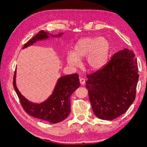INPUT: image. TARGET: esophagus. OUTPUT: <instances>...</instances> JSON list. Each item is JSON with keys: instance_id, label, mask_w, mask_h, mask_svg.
I'll use <instances>...</instances> for the list:
<instances>
[{"instance_id": "esophagus-1", "label": "esophagus", "mask_w": 147, "mask_h": 147, "mask_svg": "<svg viewBox=\"0 0 147 147\" xmlns=\"http://www.w3.org/2000/svg\"><path fill=\"white\" fill-rule=\"evenodd\" d=\"M80 84L82 85H83V84H84V83H85V80L83 78H80Z\"/></svg>"}]
</instances>
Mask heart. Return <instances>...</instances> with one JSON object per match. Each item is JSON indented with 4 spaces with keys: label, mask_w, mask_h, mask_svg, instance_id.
Instances as JSON below:
<instances>
[{
    "label": "heart",
    "mask_w": 147,
    "mask_h": 147,
    "mask_svg": "<svg viewBox=\"0 0 147 147\" xmlns=\"http://www.w3.org/2000/svg\"><path fill=\"white\" fill-rule=\"evenodd\" d=\"M109 51V43L103 37H86L75 44L73 53H68L67 61L72 66H77L80 59L84 58V64L88 69L99 70L105 64Z\"/></svg>",
    "instance_id": "b5f03b06"
}]
</instances>
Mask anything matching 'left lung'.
Returning a JSON list of instances; mask_svg holds the SVG:
<instances>
[{
  "label": "left lung",
  "mask_w": 147,
  "mask_h": 147,
  "mask_svg": "<svg viewBox=\"0 0 147 147\" xmlns=\"http://www.w3.org/2000/svg\"><path fill=\"white\" fill-rule=\"evenodd\" d=\"M138 72L135 54L125 48L115 53L103 67L87 75L86 87L97 118L112 120L126 112L136 98Z\"/></svg>",
  "instance_id": "obj_1"
}]
</instances>
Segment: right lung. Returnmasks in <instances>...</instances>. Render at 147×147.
Returning a JSON list of instances; mask_svg holds the SVG:
<instances>
[{
	"label": "right lung",
	"mask_w": 147,
	"mask_h": 147,
	"mask_svg": "<svg viewBox=\"0 0 147 147\" xmlns=\"http://www.w3.org/2000/svg\"><path fill=\"white\" fill-rule=\"evenodd\" d=\"M63 33L56 35L51 34L53 37H61ZM50 37L49 33L41 30L24 44L23 48H27L38 40ZM16 71L13 77V86L19 97L20 103L26 113L34 118L55 124L63 121L70 112V96L80 86L79 77L74 74L61 77L57 80L52 94L40 104H35L28 100L21 94L16 85Z\"/></svg>",
	"instance_id": "right-lung-1"
}]
</instances>
